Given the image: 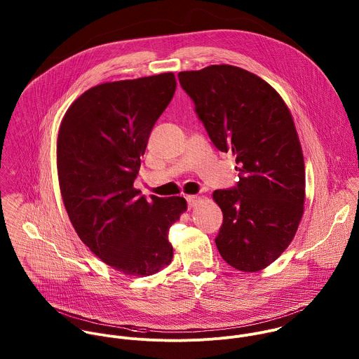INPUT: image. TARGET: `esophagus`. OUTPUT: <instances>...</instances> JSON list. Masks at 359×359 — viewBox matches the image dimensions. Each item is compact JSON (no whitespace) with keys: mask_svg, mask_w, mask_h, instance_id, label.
I'll list each match as a JSON object with an SVG mask.
<instances>
[{"mask_svg":"<svg viewBox=\"0 0 359 359\" xmlns=\"http://www.w3.org/2000/svg\"><path fill=\"white\" fill-rule=\"evenodd\" d=\"M186 200H187L189 207H190V208H193V207L198 203V200H200V198H198L197 196H187V197H186Z\"/></svg>","mask_w":359,"mask_h":359,"instance_id":"34e87169","label":"esophagus"}]
</instances>
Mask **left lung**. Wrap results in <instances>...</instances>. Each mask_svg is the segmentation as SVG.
<instances>
[{
  "label": "left lung",
  "mask_w": 359,
  "mask_h": 359,
  "mask_svg": "<svg viewBox=\"0 0 359 359\" xmlns=\"http://www.w3.org/2000/svg\"><path fill=\"white\" fill-rule=\"evenodd\" d=\"M177 76L214 145L239 165L236 187L212 193L224 214L218 252L239 271H260L290 246L304 215L305 162L292 114L270 83L235 65Z\"/></svg>",
  "instance_id": "obj_1"
}]
</instances>
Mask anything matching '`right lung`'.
<instances>
[{
  "label": "right lung",
  "mask_w": 359,
  "mask_h": 359,
  "mask_svg": "<svg viewBox=\"0 0 359 359\" xmlns=\"http://www.w3.org/2000/svg\"><path fill=\"white\" fill-rule=\"evenodd\" d=\"M176 90L173 72L96 85L65 111L57 137L64 207L79 239L111 269L152 276L173 259L169 228L183 197H138L134 180L155 121Z\"/></svg>",
  "instance_id": "obj_1"
}]
</instances>
